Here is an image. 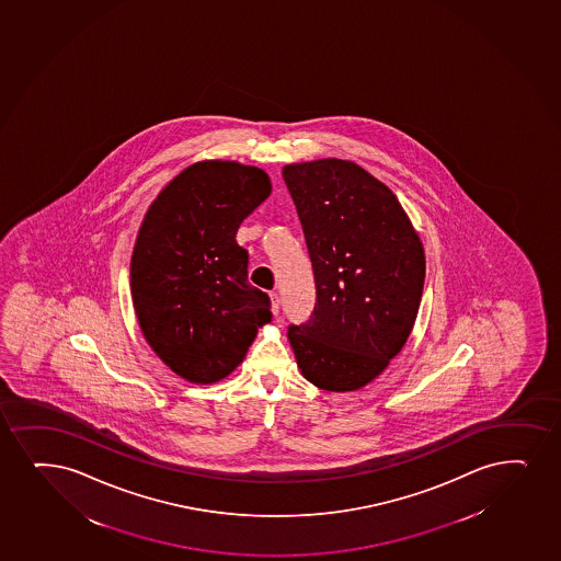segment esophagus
I'll return each mask as SVG.
<instances>
[{
    "label": "esophagus",
    "mask_w": 561,
    "mask_h": 561,
    "mask_svg": "<svg viewBox=\"0 0 561 561\" xmlns=\"http://www.w3.org/2000/svg\"><path fill=\"white\" fill-rule=\"evenodd\" d=\"M271 310L274 316L279 313V297H277V293H271Z\"/></svg>",
    "instance_id": "esophagus-1"
}]
</instances>
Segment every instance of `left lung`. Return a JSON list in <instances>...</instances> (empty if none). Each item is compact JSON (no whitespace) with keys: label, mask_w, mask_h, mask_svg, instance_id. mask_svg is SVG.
I'll use <instances>...</instances> for the list:
<instances>
[{"label":"left lung","mask_w":561,"mask_h":561,"mask_svg":"<svg viewBox=\"0 0 561 561\" xmlns=\"http://www.w3.org/2000/svg\"><path fill=\"white\" fill-rule=\"evenodd\" d=\"M316 274L310 321L290 327L304 379L355 392L381 376L408 342L421 306V237L387 184L347 159L285 165Z\"/></svg>","instance_id":"1"}]
</instances>
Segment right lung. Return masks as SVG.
Masks as SVG:
<instances>
[{"mask_svg": "<svg viewBox=\"0 0 561 561\" xmlns=\"http://www.w3.org/2000/svg\"><path fill=\"white\" fill-rule=\"evenodd\" d=\"M271 192L263 169L205 159L145 214L129 268L133 308L146 343L185 381L231 376L272 321L271 298L248 282V251L237 242Z\"/></svg>", "mask_w": 561, "mask_h": 561, "instance_id": "1", "label": "right lung"}]
</instances>
